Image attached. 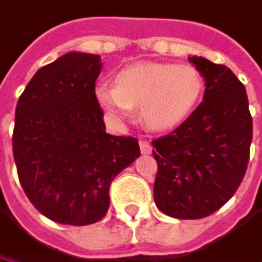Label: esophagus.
<instances>
[{
	"mask_svg": "<svg viewBox=\"0 0 262 262\" xmlns=\"http://www.w3.org/2000/svg\"><path fill=\"white\" fill-rule=\"evenodd\" d=\"M140 149H141V154H144V155H147V154H150V152H152V146H150V143H149V141H144V140H141V141H140Z\"/></svg>",
	"mask_w": 262,
	"mask_h": 262,
	"instance_id": "1",
	"label": "esophagus"
}]
</instances>
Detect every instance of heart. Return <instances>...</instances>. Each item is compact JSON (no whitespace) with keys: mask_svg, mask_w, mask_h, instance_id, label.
Here are the masks:
<instances>
[{"mask_svg":"<svg viewBox=\"0 0 262 262\" xmlns=\"http://www.w3.org/2000/svg\"><path fill=\"white\" fill-rule=\"evenodd\" d=\"M115 85L99 82L95 98L107 118L121 125L140 107L143 122L158 132L178 127L196 107L204 79L190 64L135 62L121 69Z\"/></svg>","mask_w":262,"mask_h":262,"instance_id":"1","label":"heart"}]
</instances>
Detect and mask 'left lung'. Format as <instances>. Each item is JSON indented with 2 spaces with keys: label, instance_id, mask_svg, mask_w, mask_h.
<instances>
[{
  "label": "left lung",
  "instance_id": "1",
  "mask_svg": "<svg viewBox=\"0 0 262 262\" xmlns=\"http://www.w3.org/2000/svg\"><path fill=\"white\" fill-rule=\"evenodd\" d=\"M206 81L203 102L172 134L152 141L157 207L178 220L221 209L239 187L250 155L252 116L244 84L203 56H189Z\"/></svg>",
  "mask_w": 262,
  "mask_h": 262
}]
</instances>
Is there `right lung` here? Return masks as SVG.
I'll list each match as a JSON object with an SVG mask.
<instances>
[{
    "label": "right lung",
    "mask_w": 262,
    "mask_h": 262,
    "mask_svg": "<svg viewBox=\"0 0 262 262\" xmlns=\"http://www.w3.org/2000/svg\"><path fill=\"white\" fill-rule=\"evenodd\" d=\"M101 69L99 55L69 52L41 67L16 104L19 183L35 209L59 224L102 220L113 178L141 155L137 138L105 132L95 98Z\"/></svg>",
    "instance_id": "obj_1"
}]
</instances>
